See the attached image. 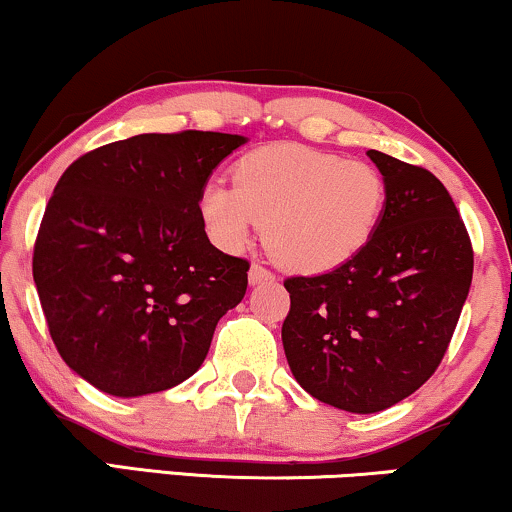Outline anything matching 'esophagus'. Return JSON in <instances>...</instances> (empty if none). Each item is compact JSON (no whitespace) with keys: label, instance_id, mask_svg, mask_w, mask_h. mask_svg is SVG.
I'll list each match as a JSON object with an SVG mask.
<instances>
[{"label":"esophagus","instance_id":"esophagus-1","mask_svg":"<svg viewBox=\"0 0 512 512\" xmlns=\"http://www.w3.org/2000/svg\"><path fill=\"white\" fill-rule=\"evenodd\" d=\"M273 280V273L266 266H261V263H251L249 268V282L251 285H261V282H268Z\"/></svg>","mask_w":512,"mask_h":512}]
</instances>
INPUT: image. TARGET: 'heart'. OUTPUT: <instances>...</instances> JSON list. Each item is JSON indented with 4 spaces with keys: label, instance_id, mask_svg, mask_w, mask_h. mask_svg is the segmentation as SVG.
<instances>
[{
    "label": "heart",
    "instance_id": "obj_1",
    "mask_svg": "<svg viewBox=\"0 0 512 512\" xmlns=\"http://www.w3.org/2000/svg\"><path fill=\"white\" fill-rule=\"evenodd\" d=\"M387 197V180L372 163L282 142L244 154L232 166V185L204 182L197 211L220 249H244L266 223L277 263L320 275L346 266L372 242Z\"/></svg>",
    "mask_w": 512,
    "mask_h": 512
}]
</instances>
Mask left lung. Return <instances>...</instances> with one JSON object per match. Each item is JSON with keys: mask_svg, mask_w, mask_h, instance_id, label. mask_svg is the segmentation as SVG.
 Wrapping results in <instances>:
<instances>
[{"mask_svg": "<svg viewBox=\"0 0 512 512\" xmlns=\"http://www.w3.org/2000/svg\"><path fill=\"white\" fill-rule=\"evenodd\" d=\"M387 211L346 266L289 277L282 344L296 382L349 413H377L439 368L472 282V244L430 170L370 149Z\"/></svg>", "mask_w": 512, "mask_h": 512, "instance_id": "left-lung-1", "label": "left lung"}]
</instances>
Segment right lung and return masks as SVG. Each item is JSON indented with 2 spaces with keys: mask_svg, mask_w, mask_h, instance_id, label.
Listing matches in <instances>:
<instances>
[{
  "mask_svg": "<svg viewBox=\"0 0 512 512\" xmlns=\"http://www.w3.org/2000/svg\"><path fill=\"white\" fill-rule=\"evenodd\" d=\"M244 142L149 132L80 156L56 182L33 277L56 351L92 387L130 399L185 382L244 299L249 261L208 242L197 211Z\"/></svg>",
  "mask_w": 512,
  "mask_h": 512,
  "instance_id": "right-lung-1",
  "label": "right lung"
}]
</instances>
